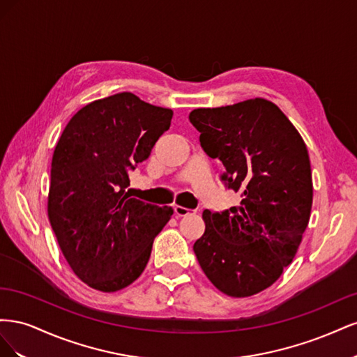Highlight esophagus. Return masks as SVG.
Segmentation results:
<instances>
[{
  "label": "esophagus",
  "mask_w": 357,
  "mask_h": 357,
  "mask_svg": "<svg viewBox=\"0 0 357 357\" xmlns=\"http://www.w3.org/2000/svg\"><path fill=\"white\" fill-rule=\"evenodd\" d=\"M195 213H197L195 210H190V208H186V207H181V205H176V207H174V214L177 215V218H186V215L195 214Z\"/></svg>",
  "instance_id": "obj_1"
}]
</instances>
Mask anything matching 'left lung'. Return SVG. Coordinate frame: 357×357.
Here are the masks:
<instances>
[{
  "instance_id": "1",
  "label": "left lung",
  "mask_w": 357,
  "mask_h": 357,
  "mask_svg": "<svg viewBox=\"0 0 357 357\" xmlns=\"http://www.w3.org/2000/svg\"><path fill=\"white\" fill-rule=\"evenodd\" d=\"M189 121L222 178L241 202L223 213L205 210V232L193 244L204 274L222 294L247 298L274 284L291 264L312 205L307 146L278 107L253 98L195 109Z\"/></svg>"
}]
</instances>
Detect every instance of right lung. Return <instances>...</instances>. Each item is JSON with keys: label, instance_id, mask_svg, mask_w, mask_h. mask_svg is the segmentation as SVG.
Segmentation results:
<instances>
[{"label": "right lung", "instance_id": "add662e5", "mask_svg": "<svg viewBox=\"0 0 357 357\" xmlns=\"http://www.w3.org/2000/svg\"><path fill=\"white\" fill-rule=\"evenodd\" d=\"M172 110L121 92L84 105L52 159L47 214L73 273L92 289L132 284L149 262L171 207L131 198L128 172L168 131Z\"/></svg>", "mask_w": 357, "mask_h": 357}]
</instances>
